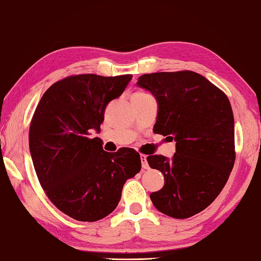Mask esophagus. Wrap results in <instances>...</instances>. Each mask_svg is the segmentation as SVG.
Listing matches in <instances>:
<instances>
[{
  "label": "esophagus",
  "mask_w": 261,
  "mask_h": 261,
  "mask_svg": "<svg viewBox=\"0 0 261 261\" xmlns=\"http://www.w3.org/2000/svg\"><path fill=\"white\" fill-rule=\"evenodd\" d=\"M140 160H141V164H142V171L149 170V165H148V163H147V156L140 155Z\"/></svg>",
  "instance_id": "1"
}]
</instances>
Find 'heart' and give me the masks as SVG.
<instances>
[{
  "mask_svg": "<svg viewBox=\"0 0 261 261\" xmlns=\"http://www.w3.org/2000/svg\"><path fill=\"white\" fill-rule=\"evenodd\" d=\"M138 95H144V94H141V93H138Z\"/></svg>",
  "mask_w": 261,
  "mask_h": 261,
  "instance_id": "heart-1",
  "label": "heart"
}]
</instances>
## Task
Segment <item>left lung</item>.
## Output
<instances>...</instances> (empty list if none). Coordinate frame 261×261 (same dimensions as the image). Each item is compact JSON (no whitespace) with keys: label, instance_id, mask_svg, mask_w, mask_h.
Here are the masks:
<instances>
[{"label":"left lung","instance_id":"left-lung-1","mask_svg":"<svg viewBox=\"0 0 261 261\" xmlns=\"http://www.w3.org/2000/svg\"><path fill=\"white\" fill-rule=\"evenodd\" d=\"M138 87L157 101L155 134L174 140L175 154L147 157L164 175L150 199L161 213L189 218L202 212L225 187L236 161L234 116L227 96L192 71L142 74Z\"/></svg>","mask_w":261,"mask_h":261}]
</instances>
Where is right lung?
Listing matches in <instances>:
<instances>
[{
	"label": "right lung",
	"instance_id": "add662e5",
	"mask_svg": "<svg viewBox=\"0 0 261 261\" xmlns=\"http://www.w3.org/2000/svg\"><path fill=\"white\" fill-rule=\"evenodd\" d=\"M131 74L71 75L45 91L33 116L29 149L40 186L56 208L80 222L114 211L126 180L141 170L131 148L103 149L99 138L107 104L123 93Z\"/></svg>",
	"mask_w": 261,
	"mask_h": 261
}]
</instances>
